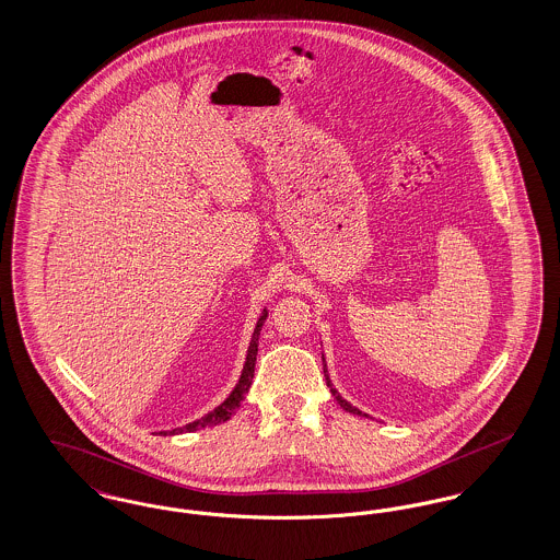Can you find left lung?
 <instances>
[{
	"label": "left lung",
	"mask_w": 560,
	"mask_h": 560,
	"mask_svg": "<svg viewBox=\"0 0 560 560\" xmlns=\"http://www.w3.org/2000/svg\"><path fill=\"white\" fill-rule=\"evenodd\" d=\"M323 373H325V380H327V386H329V390H331V395L336 397V400L340 402V407L345 409V411H348V413H354V416H365V418H370L368 413H363V411H359L357 407H352L348 400L342 399L340 395H338V390L331 386V380H329V373H327V368H325V359H323Z\"/></svg>",
	"instance_id": "1"
}]
</instances>
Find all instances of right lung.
Here are the masks:
<instances>
[{
  "label": "right lung",
  "mask_w": 560,
  "mask_h": 560,
  "mask_svg": "<svg viewBox=\"0 0 560 560\" xmlns=\"http://www.w3.org/2000/svg\"><path fill=\"white\" fill-rule=\"evenodd\" d=\"M268 311H265L260 315V319L256 323V329H254V336H252V342L247 348V359H245V365H243V372H241L240 384L235 386V390L229 395V399L224 400L222 405H218L213 411H210L208 416H203L201 420L197 422H190L187 427L174 428L170 430V434H178V432H192V430H199V428L215 427V424H222L226 422L235 409L240 407L241 400L245 397V393L249 390L252 386V377H254V368H256V354H258V338H260V329H262V323L267 320ZM160 434H167V432H160Z\"/></svg>",
  "instance_id": "obj_1"
}]
</instances>
